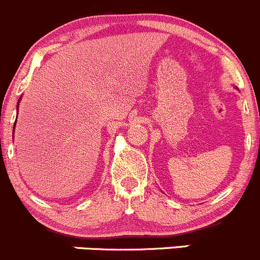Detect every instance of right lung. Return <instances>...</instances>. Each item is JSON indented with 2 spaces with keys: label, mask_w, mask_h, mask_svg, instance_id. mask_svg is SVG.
Returning a JSON list of instances; mask_svg holds the SVG:
<instances>
[{
  "label": "right lung",
  "mask_w": 260,
  "mask_h": 260,
  "mask_svg": "<svg viewBox=\"0 0 260 260\" xmlns=\"http://www.w3.org/2000/svg\"><path fill=\"white\" fill-rule=\"evenodd\" d=\"M20 100H21V98H20ZM17 108H18V104H17ZM15 124H16V121H15Z\"/></svg>",
  "instance_id": "add662e5"
}]
</instances>
